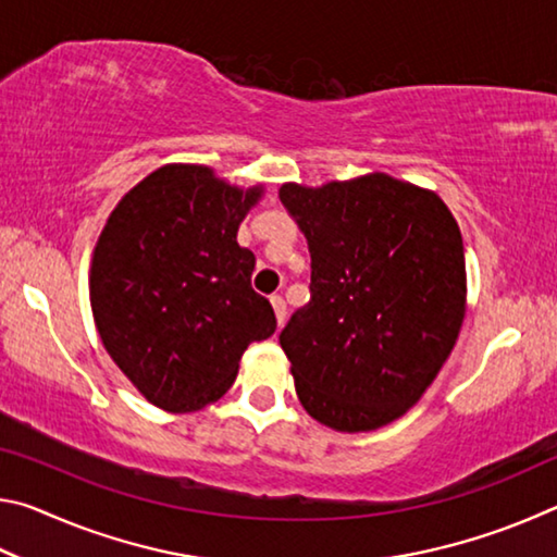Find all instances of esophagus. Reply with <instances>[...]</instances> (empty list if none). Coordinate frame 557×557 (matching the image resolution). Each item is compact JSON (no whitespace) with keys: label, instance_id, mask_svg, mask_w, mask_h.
<instances>
[{"label":"esophagus","instance_id":"obj_1","mask_svg":"<svg viewBox=\"0 0 557 557\" xmlns=\"http://www.w3.org/2000/svg\"><path fill=\"white\" fill-rule=\"evenodd\" d=\"M270 301H272V309H275L277 324L282 326V324H285V317H287V305H285V299H282L280 295H272V297H270Z\"/></svg>","mask_w":557,"mask_h":557}]
</instances>
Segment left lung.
Listing matches in <instances>:
<instances>
[{"label": "left lung", "mask_w": 557, "mask_h": 557, "mask_svg": "<svg viewBox=\"0 0 557 557\" xmlns=\"http://www.w3.org/2000/svg\"><path fill=\"white\" fill-rule=\"evenodd\" d=\"M305 233L312 297L280 334L299 403L338 432L408 412L455 348L467 305L465 243L445 201L388 174L282 184Z\"/></svg>", "instance_id": "left-lung-1"}]
</instances>
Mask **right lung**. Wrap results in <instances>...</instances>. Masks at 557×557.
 I'll return each instance as SVG.
<instances>
[{
    "label": "right lung",
    "mask_w": 557,
    "mask_h": 557,
    "mask_svg": "<svg viewBox=\"0 0 557 557\" xmlns=\"http://www.w3.org/2000/svg\"><path fill=\"white\" fill-rule=\"evenodd\" d=\"M262 196L201 164H166L122 196L90 268L102 346L132 385L169 412H194L231 388L245 348L275 334L250 285L256 256L238 225Z\"/></svg>",
    "instance_id": "add662e5"
}]
</instances>
